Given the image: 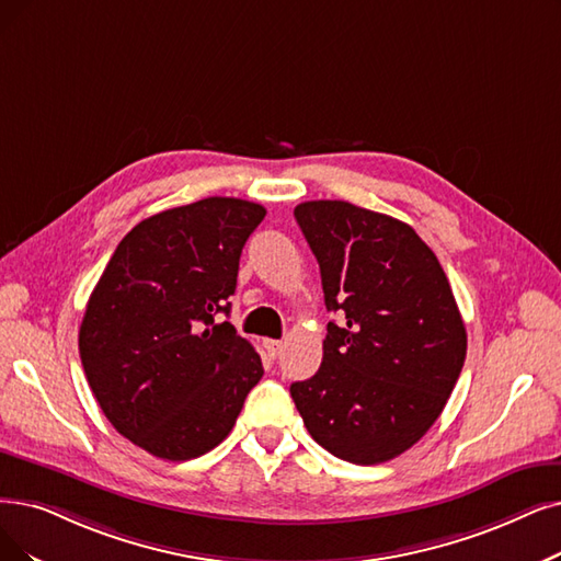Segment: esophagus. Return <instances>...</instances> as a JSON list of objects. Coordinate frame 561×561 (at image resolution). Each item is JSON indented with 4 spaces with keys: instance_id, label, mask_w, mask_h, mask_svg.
<instances>
[{
    "instance_id": "obj_1",
    "label": "esophagus",
    "mask_w": 561,
    "mask_h": 561,
    "mask_svg": "<svg viewBox=\"0 0 561 561\" xmlns=\"http://www.w3.org/2000/svg\"><path fill=\"white\" fill-rule=\"evenodd\" d=\"M262 345H264L268 358H276L280 354V350H283V341H274V339H264Z\"/></svg>"
}]
</instances>
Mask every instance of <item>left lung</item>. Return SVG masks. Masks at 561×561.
Wrapping results in <instances>:
<instances>
[{
    "label": "left lung",
    "mask_w": 561,
    "mask_h": 561,
    "mask_svg": "<svg viewBox=\"0 0 561 561\" xmlns=\"http://www.w3.org/2000/svg\"><path fill=\"white\" fill-rule=\"evenodd\" d=\"M295 218L318 257L329 322L320 370L289 387L310 437L354 465L387 462L442 414L467 333L435 253L398 218L312 199Z\"/></svg>",
    "instance_id": "obj_1"
}]
</instances>
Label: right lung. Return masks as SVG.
<instances>
[{"instance_id":"obj_1","label":"right lung","mask_w":561,"mask_h":561,"mask_svg":"<svg viewBox=\"0 0 561 561\" xmlns=\"http://www.w3.org/2000/svg\"><path fill=\"white\" fill-rule=\"evenodd\" d=\"M266 209L205 197L138 222L87 301L80 358L117 433L163 460L205 456L226 439L264 375L230 312L243 243Z\"/></svg>"}]
</instances>
